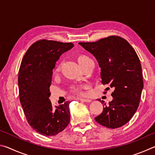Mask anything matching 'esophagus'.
<instances>
[{
  "instance_id": "34e87169",
  "label": "esophagus",
  "mask_w": 155,
  "mask_h": 155,
  "mask_svg": "<svg viewBox=\"0 0 155 155\" xmlns=\"http://www.w3.org/2000/svg\"><path fill=\"white\" fill-rule=\"evenodd\" d=\"M79 100L81 101L85 102V103H90V102L91 101L90 99H87V98H80Z\"/></svg>"
}]
</instances>
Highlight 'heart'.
<instances>
[{"label":"heart","instance_id":"heart-1","mask_svg":"<svg viewBox=\"0 0 155 155\" xmlns=\"http://www.w3.org/2000/svg\"><path fill=\"white\" fill-rule=\"evenodd\" d=\"M87 59H88V57L87 56H84V55L81 56V57H79V58H78V62L81 63L82 61H85V60H86ZM59 70H60V68H59V66H58L56 68L55 70H54V73H55V74L58 73L59 72ZM72 91H73V92H74V94H76V95L81 96V95H83V91L82 90V89H81L79 87H73Z\"/></svg>","mask_w":155,"mask_h":155}]
</instances>
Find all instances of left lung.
<instances>
[{
	"instance_id": "8db88e82",
	"label": "left lung",
	"mask_w": 155,
	"mask_h": 155,
	"mask_svg": "<svg viewBox=\"0 0 155 155\" xmlns=\"http://www.w3.org/2000/svg\"><path fill=\"white\" fill-rule=\"evenodd\" d=\"M78 44L98 61L101 83L114 90L113 100L107 105L104 103L103 112L95 120L109 128L122 127L137 111L143 87L142 70L137 53L127 40L116 35ZM101 102L104 104L103 101Z\"/></svg>"
}]
</instances>
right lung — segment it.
I'll list each match as a JSON object with an SVG mask.
<instances>
[{
    "label": "right lung",
    "instance_id": "obj_1",
    "mask_svg": "<svg viewBox=\"0 0 155 155\" xmlns=\"http://www.w3.org/2000/svg\"><path fill=\"white\" fill-rule=\"evenodd\" d=\"M72 43L40 40L26 52L18 73L19 98L28 124L37 133L53 136L64 130L70 121V101L53 107L49 97L52 70Z\"/></svg>",
    "mask_w": 155,
    "mask_h": 155
}]
</instances>
